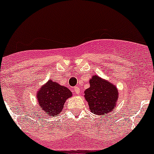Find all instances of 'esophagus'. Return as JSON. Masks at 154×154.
Returning <instances> with one entry per match:
<instances>
[{"mask_svg":"<svg viewBox=\"0 0 154 154\" xmlns=\"http://www.w3.org/2000/svg\"><path fill=\"white\" fill-rule=\"evenodd\" d=\"M73 90L75 91V92L76 94H79L80 89L79 87H74V88H73Z\"/></svg>","mask_w":154,"mask_h":154,"instance_id":"34e87169","label":"esophagus"}]
</instances>
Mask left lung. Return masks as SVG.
Wrapping results in <instances>:
<instances>
[{
	"label": "left lung",
	"instance_id": "8db88e82",
	"mask_svg": "<svg viewBox=\"0 0 154 154\" xmlns=\"http://www.w3.org/2000/svg\"><path fill=\"white\" fill-rule=\"evenodd\" d=\"M89 83L90 87L85 91V98L91 112L98 116L112 112L118 99L115 85L97 75L92 76Z\"/></svg>",
	"mask_w": 154,
	"mask_h": 154
}]
</instances>
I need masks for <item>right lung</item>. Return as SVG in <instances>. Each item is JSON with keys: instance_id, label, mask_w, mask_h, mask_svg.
I'll return each instance as SVG.
<instances>
[{"instance_id": "1", "label": "right lung", "mask_w": 154, "mask_h": 154, "mask_svg": "<svg viewBox=\"0 0 154 154\" xmlns=\"http://www.w3.org/2000/svg\"><path fill=\"white\" fill-rule=\"evenodd\" d=\"M72 96L71 91L65 86H62L56 82L49 80L45 85L41 87L37 94L39 106L42 114L55 116L62 111L66 99Z\"/></svg>"}]
</instances>
